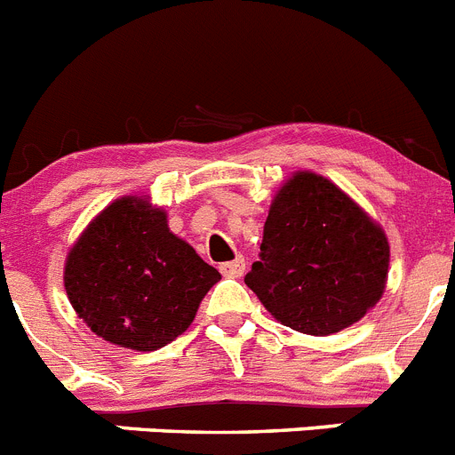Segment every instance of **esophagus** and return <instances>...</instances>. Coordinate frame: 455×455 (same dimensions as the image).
<instances>
[{"label":"esophagus","mask_w":455,"mask_h":455,"mask_svg":"<svg viewBox=\"0 0 455 455\" xmlns=\"http://www.w3.org/2000/svg\"><path fill=\"white\" fill-rule=\"evenodd\" d=\"M219 268L225 277H241L243 275V271H246V259H243V257H236V259H232V262L220 264Z\"/></svg>","instance_id":"34e87169"}]
</instances>
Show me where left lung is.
I'll return each mask as SVG.
<instances>
[{"label":"left lung","instance_id":"1","mask_svg":"<svg viewBox=\"0 0 455 455\" xmlns=\"http://www.w3.org/2000/svg\"><path fill=\"white\" fill-rule=\"evenodd\" d=\"M246 280L275 321L325 337L357 323L387 284L389 241L348 193L296 171L273 196Z\"/></svg>","mask_w":455,"mask_h":455}]
</instances>
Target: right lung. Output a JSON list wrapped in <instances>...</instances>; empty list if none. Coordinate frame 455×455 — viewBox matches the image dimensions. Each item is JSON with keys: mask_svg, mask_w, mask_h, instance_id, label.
<instances>
[{"mask_svg": "<svg viewBox=\"0 0 455 455\" xmlns=\"http://www.w3.org/2000/svg\"><path fill=\"white\" fill-rule=\"evenodd\" d=\"M219 280L214 267L172 235L164 207L148 196L107 204L63 267L79 319L104 341L132 351H156L182 335Z\"/></svg>", "mask_w": 455, "mask_h": 455, "instance_id": "obj_1", "label": "right lung"}]
</instances>
